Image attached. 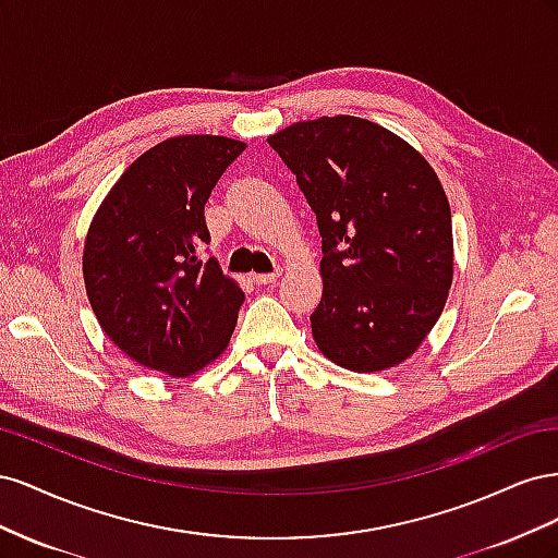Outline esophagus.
Masks as SVG:
<instances>
[{
  "label": "esophagus",
  "instance_id": "obj_1",
  "mask_svg": "<svg viewBox=\"0 0 558 558\" xmlns=\"http://www.w3.org/2000/svg\"><path fill=\"white\" fill-rule=\"evenodd\" d=\"M281 277V269H275V272H265V275H251L253 283L265 286V283H275Z\"/></svg>",
  "mask_w": 558,
  "mask_h": 558
}]
</instances>
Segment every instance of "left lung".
<instances>
[{
    "label": "left lung",
    "mask_w": 558,
    "mask_h": 558,
    "mask_svg": "<svg viewBox=\"0 0 558 558\" xmlns=\"http://www.w3.org/2000/svg\"><path fill=\"white\" fill-rule=\"evenodd\" d=\"M320 232L316 347L353 373L402 363L440 318L453 275L451 211L424 156L356 116L293 123L267 140Z\"/></svg>",
    "instance_id": "1"
}]
</instances>
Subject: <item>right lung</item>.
I'll return each instance as SVG.
<instances>
[{
  "label": "right lung",
  "mask_w": 558,
  "mask_h": 558,
  "mask_svg": "<svg viewBox=\"0 0 558 558\" xmlns=\"http://www.w3.org/2000/svg\"><path fill=\"white\" fill-rule=\"evenodd\" d=\"M246 144L214 134L165 140L99 205L83 279L109 340L144 367L189 377L226 351L244 293L214 258L205 205Z\"/></svg>",
  "instance_id": "add662e5"
}]
</instances>
